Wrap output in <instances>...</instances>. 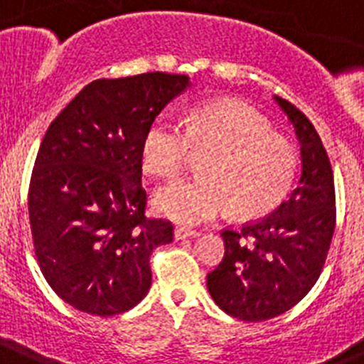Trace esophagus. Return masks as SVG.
Instances as JSON below:
<instances>
[{
  "label": "esophagus",
  "mask_w": 364,
  "mask_h": 364,
  "mask_svg": "<svg viewBox=\"0 0 364 364\" xmlns=\"http://www.w3.org/2000/svg\"><path fill=\"white\" fill-rule=\"evenodd\" d=\"M198 231H192V229L187 228H176L173 229V237L176 240H185V239H192V237H198Z\"/></svg>",
  "instance_id": "obj_1"
}]
</instances>
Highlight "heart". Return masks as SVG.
I'll list each match as a JSON object with an SVG mask.
<instances>
[{
    "label": "heart",
    "instance_id": "heart-1",
    "mask_svg": "<svg viewBox=\"0 0 364 364\" xmlns=\"http://www.w3.org/2000/svg\"><path fill=\"white\" fill-rule=\"evenodd\" d=\"M194 151L207 155L198 179H177L159 188L154 207L177 224L194 225L233 215H267L289 192L296 172V151L272 133L268 120L239 102H210L192 112L187 127L159 116L142 139V164L157 177H173Z\"/></svg>",
    "mask_w": 364,
    "mask_h": 364
}]
</instances>
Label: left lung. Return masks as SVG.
Here are the masks:
<instances>
[{
    "mask_svg": "<svg viewBox=\"0 0 364 364\" xmlns=\"http://www.w3.org/2000/svg\"><path fill=\"white\" fill-rule=\"evenodd\" d=\"M274 100L300 140L298 187L272 215L224 229V259L207 274L215 304L246 322L279 316L313 289L335 231V183L322 140L300 109Z\"/></svg>",
    "mask_w": 364,
    "mask_h": 364,
    "instance_id": "8db88e82",
    "label": "left lung"
}]
</instances>
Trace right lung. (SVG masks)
<instances>
[{"label": "right lung", "mask_w": 364, "mask_h": 364, "mask_svg": "<svg viewBox=\"0 0 364 364\" xmlns=\"http://www.w3.org/2000/svg\"><path fill=\"white\" fill-rule=\"evenodd\" d=\"M188 85L164 72L96 79L46 131L29 183L33 246L73 309L114 316L148 294L149 255L172 242L173 228L144 215L142 139Z\"/></svg>", "instance_id": "1"}]
</instances>
